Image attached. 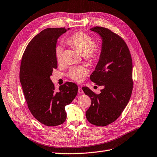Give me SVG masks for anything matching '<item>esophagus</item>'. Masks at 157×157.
I'll use <instances>...</instances> for the list:
<instances>
[{
  "label": "esophagus",
  "instance_id": "34e87169",
  "mask_svg": "<svg viewBox=\"0 0 157 157\" xmlns=\"http://www.w3.org/2000/svg\"><path fill=\"white\" fill-rule=\"evenodd\" d=\"M78 93H79V94H82V93H84V91H83V90H82V87H78Z\"/></svg>",
  "mask_w": 157,
  "mask_h": 157
}]
</instances>
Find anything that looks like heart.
Wrapping results in <instances>:
<instances>
[{"mask_svg": "<svg viewBox=\"0 0 157 157\" xmlns=\"http://www.w3.org/2000/svg\"><path fill=\"white\" fill-rule=\"evenodd\" d=\"M67 42L77 49L78 51L88 60H97L101 52L100 47L95 44L92 37L85 33L78 31L70 36L67 39ZM63 48L58 46L55 49L56 59L58 62H61L62 60ZM87 73V68L83 66L74 67L71 69L69 73V77L72 80L80 82L82 80Z\"/></svg>", "mask_w": 157, "mask_h": 157, "instance_id": "heart-1", "label": "heart"}]
</instances>
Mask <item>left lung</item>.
<instances>
[{"mask_svg": "<svg viewBox=\"0 0 157 157\" xmlns=\"http://www.w3.org/2000/svg\"><path fill=\"white\" fill-rule=\"evenodd\" d=\"M90 30L102 39L99 60L90 79L104 88L97 95L89 87H82L91 100L86 116L91 124L105 126L115 121L129 102L133 90L132 59L121 36L103 27H94Z\"/></svg>", "mask_w": 157, "mask_h": 157, "instance_id": "8db88e82", "label": "left lung"}]
</instances>
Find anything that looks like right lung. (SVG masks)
I'll list each match as a JSON object with an SVG mask.
<instances>
[{"mask_svg":"<svg viewBox=\"0 0 157 157\" xmlns=\"http://www.w3.org/2000/svg\"><path fill=\"white\" fill-rule=\"evenodd\" d=\"M70 29L47 28L28 44L20 68V82L31 114L47 126H56L66 119L65 106L77 96L78 86L67 82L58 91L50 79L57 67L55 49L59 37Z\"/></svg>","mask_w":157,"mask_h":157,"instance_id":"add662e5","label":"right lung"}]
</instances>
